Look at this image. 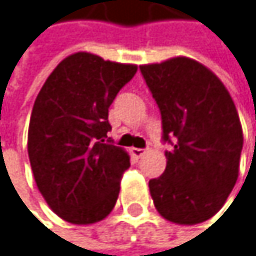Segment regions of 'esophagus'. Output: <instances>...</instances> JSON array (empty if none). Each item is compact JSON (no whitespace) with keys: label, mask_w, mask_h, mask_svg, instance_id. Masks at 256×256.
Returning <instances> with one entry per match:
<instances>
[{"label":"esophagus","mask_w":256,"mask_h":256,"mask_svg":"<svg viewBox=\"0 0 256 256\" xmlns=\"http://www.w3.org/2000/svg\"><path fill=\"white\" fill-rule=\"evenodd\" d=\"M132 154L136 156V158H141L146 154V148H132Z\"/></svg>","instance_id":"obj_1"}]
</instances>
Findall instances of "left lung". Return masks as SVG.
<instances>
[{
    "label": "left lung",
    "instance_id": "8db88e82",
    "mask_svg": "<svg viewBox=\"0 0 256 256\" xmlns=\"http://www.w3.org/2000/svg\"><path fill=\"white\" fill-rule=\"evenodd\" d=\"M159 108L167 167L148 182L158 212L178 224L211 218L238 178L243 130L220 78L188 58L140 66Z\"/></svg>",
    "mask_w": 256,
    "mask_h": 256
}]
</instances>
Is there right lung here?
Wrapping results in <instances>:
<instances>
[{"label":"right lung","mask_w":256,"mask_h":256,"mask_svg":"<svg viewBox=\"0 0 256 256\" xmlns=\"http://www.w3.org/2000/svg\"><path fill=\"white\" fill-rule=\"evenodd\" d=\"M136 65L76 52L54 70L36 97L28 126V158L48 206L64 220L89 224L115 206L130 158L108 138V115Z\"/></svg>","instance_id":"right-lung-1"}]
</instances>
